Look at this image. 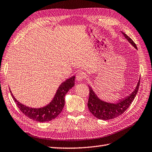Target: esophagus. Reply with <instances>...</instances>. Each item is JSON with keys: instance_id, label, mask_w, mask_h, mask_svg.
<instances>
[{"instance_id": "1", "label": "esophagus", "mask_w": 152, "mask_h": 152, "mask_svg": "<svg viewBox=\"0 0 152 152\" xmlns=\"http://www.w3.org/2000/svg\"><path fill=\"white\" fill-rule=\"evenodd\" d=\"M85 73L83 72H79L77 73L76 75V79L77 80L81 81L85 78Z\"/></svg>"}]
</instances>
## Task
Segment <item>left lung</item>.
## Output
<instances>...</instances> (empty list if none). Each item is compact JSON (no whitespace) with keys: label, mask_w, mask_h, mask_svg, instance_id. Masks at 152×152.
Masks as SVG:
<instances>
[{"label":"left lung","mask_w":152,"mask_h":152,"mask_svg":"<svg viewBox=\"0 0 152 152\" xmlns=\"http://www.w3.org/2000/svg\"><path fill=\"white\" fill-rule=\"evenodd\" d=\"M121 33H123L124 38L135 49L137 50V48L136 44L134 43V42L124 33L123 31H121ZM139 84L140 79L139 80V82L137 84L134 91L129 96H128L126 98L121 100V101L116 103H110L102 101V100L97 97V95L95 94L94 91L92 90L91 87L90 86H88L89 90H90V96H89L88 102V109L95 117L101 120L112 119L119 117L128 108V107L132 104V101H134L138 92Z\"/></svg>","instance_id":"1"}]
</instances>
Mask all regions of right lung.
I'll use <instances>...</instances> for the list:
<instances>
[{"instance_id":"add662e5","label":"right lung","mask_w":152,"mask_h":152,"mask_svg":"<svg viewBox=\"0 0 152 152\" xmlns=\"http://www.w3.org/2000/svg\"><path fill=\"white\" fill-rule=\"evenodd\" d=\"M75 77L73 76L62 83L57 89L52 101L42 108H31L22 104L15 98L10 89V90L14 101L25 115L33 121L44 123L55 119L61 113L64 106L65 95L70 89L75 86Z\"/></svg>"}]
</instances>
